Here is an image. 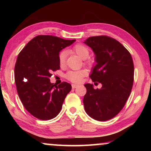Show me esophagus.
<instances>
[{"instance_id": "esophagus-1", "label": "esophagus", "mask_w": 151, "mask_h": 151, "mask_svg": "<svg viewBox=\"0 0 151 151\" xmlns=\"http://www.w3.org/2000/svg\"><path fill=\"white\" fill-rule=\"evenodd\" d=\"M78 85H75V84H73V85H72V88H76V87H78Z\"/></svg>"}]
</instances>
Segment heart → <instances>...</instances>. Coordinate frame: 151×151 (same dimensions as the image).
Masks as SVG:
<instances>
[{"label": "heart", "mask_w": 151, "mask_h": 151, "mask_svg": "<svg viewBox=\"0 0 151 151\" xmlns=\"http://www.w3.org/2000/svg\"><path fill=\"white\" fill-rule=\"evenodd\" d=\"M72 50L74 52L76 53L79 57L82 59H85L89 55V50L88 48L82 44H77L74 46ZM66 57V51H62L60 52L58 56V60L60 65H63L65 63V59ZM88 63H91V61L88 60ZM86 75V71L85 70H70L66 74V78L73 83H80L82 78Z\"/></svg>", "instance_id": "1"}]
</instances>
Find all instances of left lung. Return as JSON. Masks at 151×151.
<instances>
[{
	"mask_svg": "<svg viewBox=\"0 0 151 151\" xmlns=\"http://www.w3.org/2000/svg\"><path fill=\"white\" fill-rule=\"evenodd\" d=\"M93 50L96 65L90 77L102 84L101 88L85 84V110L89 116L105 121L123 108L131 94L134 80V65L130 52L116 40L106 36L89 37L84 42Z\"/></svg>",
	"mask_w": 151,
	"mask_h": 151,
	"instance_id": "left-lung-1",
	"label": "left lung"
}]
</instances>
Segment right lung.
<instances>
[{
  "instance_id": "right-lung-1",
  "label": "right lung",
  "mask_w": 151,
  "mask_h": 151,
  "mask_svg": "<svg viewBox=\"0 0 151 151\" xmlns=\"http://www.w3.org/2000/svg\"><path fill=\"white\" fill-rule=\"evenodd\" d=\"M75 40L39 35L18 56L14 66L17 93L24 108L36 118L50 120L60 112L72 86L66 82L55 85L50 83V77L52 71L60 68V50Z\"/></svg>"
}]
</instances>
